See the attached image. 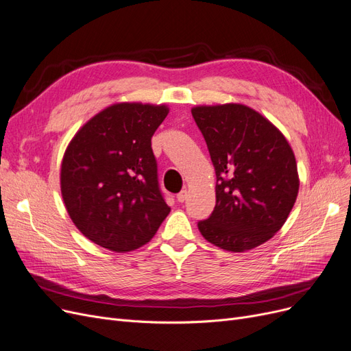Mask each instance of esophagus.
<instances>
[{
	"mask_svg": "<svg viewBox=\"0 0 351 351\" xmlns=\"http://www.w3.org/2000/svg\"><path fill=\"white\" fill-rule=\"evenodd\" d=\"M187 195H189V191L187 190H181L178 194H177V200L180 203H184L187 200Z\"/></svg>",
	"mask_w": 351,
	"mask_h": 351,
	"instance_id": "1",
	"label": "esophagus"
}]
</instances>
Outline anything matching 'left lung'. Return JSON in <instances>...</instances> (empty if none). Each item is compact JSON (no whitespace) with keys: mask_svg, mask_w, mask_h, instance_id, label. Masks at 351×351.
<instances>
[{"mask_svg":"<svg viewBox=\"0 0 351 351\" xmlns=\"http://www.w3.org/2000/svg\"><path fill=\"white\" fill-rule=\"evenodd\" d=\"M216 171V206L199 221L204 239L229 252L254 249L284 226L300 177L285 135L242 104L191 108Z\"/></svg>","mask_w":351,"mask_h":351,"instance_id":"1","label":"left lung"}]
</instances>
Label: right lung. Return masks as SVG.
Here are the masks:
<instances>
[{"mask_svg":"<svg viewBox=\"0 0 351 351\" xmlns=\"http://www.w3.org/2000/svg\"><path fill=\"white\" fill-rule=\"evenodd\" d=\"M167 105L114 104L92 117L69 143L60 190L79 232L112 252L148 243L170 213L158 187L151 138Z\"/></svg>","mask_w":351,"mask_h":351,"instance_id":"1","label":"right lung"}]
</instances>
